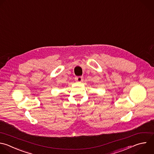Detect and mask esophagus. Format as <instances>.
<instances>
[{
  "instance_id": "obj_1",
  "label": "esophagus",
  "mask_w": 154,
  "mask_h": 154,
  "mask_svg": "<svg viewBox=\"0 0 154 154\" xmlns=\"http://www.w3.org/2000/svg\"><path fill=\"white\" fill-rule=\"evenodd\" d=\"M75 81L77 82H82L83 81V77L82 76H76L75 77Z\"/></svg>"
}]
</instances>
